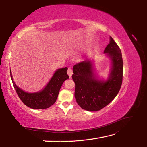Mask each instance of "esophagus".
<instances>
[{
  "label": "esophagus",
  "instance_id": "esophagus-1",
  "mask_svg": "<svg viewBox=\"0 0 147 147\" xmlns=\"http://www.w3.org/2000/svg\"><path fill=\"white\" fill-rule=\"evenodd\" d=\"M73 69L71 68H69L68 70H67V74L69 76V77H71V76L73 75Z\"/></svg>",
  "mask_w": 147,
  "mask_h": 147
}]
</instances>
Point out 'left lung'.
I'll list each match as a JSON object with an SVG mask.
<instances>
[{
	"label": "left lung",
	"instance_id": "obj_1",
	"mask_svg": "<svg viewBox=\"0 0 147 147\" xmlns=\"http://www.w3.org/2000/svg\"><path fill=\"white\" fill-rule=\"evenodd\" d=\"M104 53L112 61L111 73L106 81L96 78L91 61L80 62L73 66L72 78L75 83L74 96L78 104L88 111L101 110L111 102L119 92L123 82L121 51L112 37Z\"/></svg>",
	"mask_w": 147,
	"mask_h": 147
}]
</instances>
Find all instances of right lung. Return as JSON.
I'll list each match as a JSON object with an SVG mask.
<instances>
[{"label": "right lung", "mask_w": 147, "mask_h": 147, "mask_svg": "<svg viewBox=\"0 0 147 147\" xmlns=\"http://www.w3.org/2000/svg\"><path fill=\"white\" fill-rule=\"evenodd\" d=\"M67 68L59 69L55 72L44 89L36 93H27L14 83L10 70L11 77L16 92L24 105L34 109H44L51 107L55 102L64 82L69 78Z\"/></svg>", "instance_id": "add662e5"}]
</instances>
